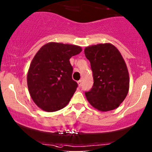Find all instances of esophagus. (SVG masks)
<instances>
[{"mask_svg":"<svg viewBox=\"0 0 152 152\" xmlns=\"http://www.w3.org/2000/svg\"><path fill=\"white\" fill-rule=\"evenodd\" d=\"M77 83H78V85H79V86H81V84H82V82H81V80H79V81H78Z\"/></svg>","mask_w":152,"mask_h":152,"instance_id":"obj_1","label":"esophagus"}]
</instances>
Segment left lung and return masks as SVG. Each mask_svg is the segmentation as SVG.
I'll use <instances>...</instances> for the list:
<instances>
[{
  "mask_svg": "<svg viewBox=\"0 0 152 152\" xmlns=\"http://www.w3.org/2000/svg\"><path fill=\"white\" fill-rule=\"evenodd\" d=\"M84 54L91 64L94 79L91 89L85 92L88 102L99 111L116 109L129 90V73L123 56L110 43L86 47Z\"/></svg>",
  "mask_w": 152,
  "mask_h": 152,
  "instance_id": "8db88e82",
  "label": "left lung"
}]
</instances>
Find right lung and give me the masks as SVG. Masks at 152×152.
<instances>
[{
    "label": "right lung",
    "mask_w": 152,
    "mask_h": 152,
    "mask_svg": "<svg viewBox=\"0 0 152 152\" xmlns=\"http://www.w3.org/2000/svg\"><path fill=\"white\" fill-rule=\"evenodd\" d=\"M82 51L80 46L48 42L33 58L27 73V86L34 102L46 112L68 104L78 84L72 79L70 58Z\"/></svg>",
    "instance_id": "obj_1"
}]
</instances>
